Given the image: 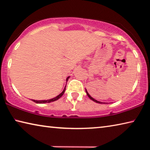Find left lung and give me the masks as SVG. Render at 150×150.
<instances>
[{
	"label": "left lung",
	"instance_id": "obj_1",
	"mask_svg": "<svg viewBox=\"0 0 150 150\" xmlns=\"http://www.w3.org/2000/svg\"><path fill=\"white\" fill-rule=\"evenodd\" d=\"M85 91H86V93H87V96H88V97H89L90 98H91V100H93L94 101V102H96V103H100V101H98V100H95V98H93V97H92V96H91L90 95H89V94H88V92H87V90H86V88H85Z\"/></svg>",
	"mask_w": 150,
	"mask_h": 150
}]
</instances>
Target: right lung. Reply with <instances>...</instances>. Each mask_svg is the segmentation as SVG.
Here are the masks:
<instances>
[{
  "instance_id": "1",
  "label": "right lung",
  "mask_w": 150,
  "mask_h": 150,
  "mask_svg": "<svg viewBox=\"0 0 150 150\" xmlns=\"http://www.w3.org/2000/svg\"><path fill=\"white\" fill-rule=\"evenodd\" d=\"M69 77H68L67 79H66V81H67L68 79H69ZM65 88H66V85L65 87L64 88V89H63V91H62V93H61L59 95H57V96H55V97L53 98H51V99H49V100H32V101H34V102H35V103H38V104H43V103H51V102H54V101H55L59 99V98L62 97V96H63V94H64L65 93Z\"/></svg>"
}]
</instances>
